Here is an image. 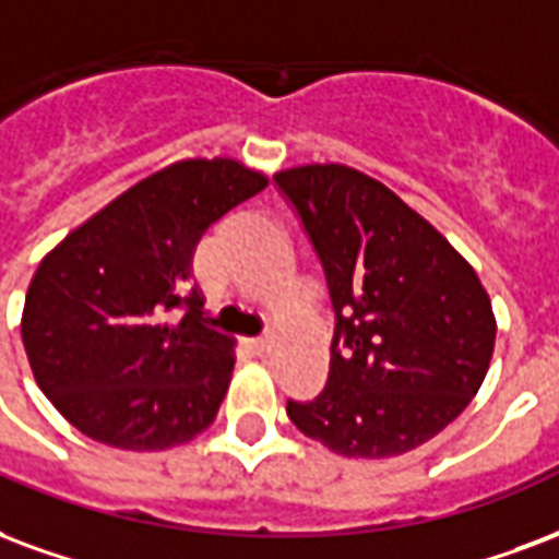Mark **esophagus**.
<instances>
[{
    "mask_svg": "<svg viewBox=\"0 0 559 559\" xmlns=\"http://www.w3.org/2000/svg\"><path fill=\"white\" fill-rule=\"evenodd\" d=\"M248 346H251V353H269V346H272V337L269 334H263V337H254V341H248Z\"/></svg>",
    "mask_w": 559,
    "mask_h": 559,
    "instance_id": "esophagus-1",
    "label": "esophagus"
}]
</instances>
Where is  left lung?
<instances>
[{"mask_svg":"<svg viewBox=\"0 0 559 559\" xmlns=\"http://www.w3.org/2000/svg\"><path fill=\"white\" fill-rule=\"evenodd\" d=\"M320 260L334 313L332 361L287 415L341 456L420 448L456 420L489 370L495 317L456 248L373 177L346 165L275 175Z\"/></svg>","mask_w":559,"mask_h":559,"instance_id":"left-lung-1","label":"left lung"}]
</instances>
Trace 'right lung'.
<instances>
[{
    "label": "right lung",
    "instance_id": "add662e5",
    "mask_svg": "<svg viewBox=\"0 0 559 559\" xmlns=\"http://www.w3.org/2000/svg\"><path fill=\"white\" fill-rule=\"evenodd\" d=\"M266 189L234 159L144 177L40 260L23 346L73 427L121 450L186 444L225 400L230 341L204 317L192 254L210 225Z\"/></svg>",
    "mask_w": 559,
    "mask_h": 559
}]
</instances>
